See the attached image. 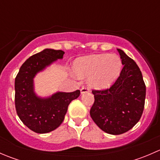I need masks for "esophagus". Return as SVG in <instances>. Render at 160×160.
Masks as SVG:
<instances>
[{"label": "esophagus", "mask_w": 160, "mask_h": 160, "mask_svg": "<svg viewBox=\"0 0 160 160\" xmlns=\"http://www.w3.org/2000/svg\"><path fill=\"white\" fill-rule=\"evenodd\" d=\"M80 92H81V93H88V92H90V89L89 88H87V87H82L81 89H80Z\"/></svg>", "instance_id": "esophagus-1"}]
</instances>
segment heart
<instances>
[{
	"instance_id": "heart-1",
	"label": "heart",
	"mask_w": 160,
	"mask_h": 160,
	"mask_svg": "<svg viewBox=\"0 0 160 160\" xmlns=\"http://www.w3.org/2000/svg\"><path fill=\"white\" fill-rule=\"evenodd\" d=\"M122 62L114 54H98L84 56L74 62L73 70L80 77H90L92 87L104 89L110 87L120 75Z\"/></svg>"
}]
</instances>
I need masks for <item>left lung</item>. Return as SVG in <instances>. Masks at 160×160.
Masks as SVG:
<instances>
[{
    "label": "left lung",
    "instance_id": "obj_1",
    "mask_svg": "<svg viewBox=\"0 0 160 160\" xmlns=\"http://www.w3.org/2000/svg\"><path fill=\"white\" fill-rule=\"evenodd\" d=\"M124 65L114 84L105 90H93L94 102L90 114L97 125L111 135L133 128L142 114L146 84L135 61L118 49Z\"/></svg>",
    "mask_w": 160,
    "mask_h": 160
}]
</instances>
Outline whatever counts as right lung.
I'll list each match as a JSON object with an SVG mask.
<instances>
[{
	"mask_svg": "<svg viewBox=\"0 0 160 160\" xmlns=\"http://www.w3.org/2000/svg\"><path fill=\"white\" fill-rule=\"evenodd\" d=\"M62 50L46 49L28 58L21 67L14 81V103L19 118L36 133H47L63 122L69 104L80 96L79 90L70 93L58 92L51 98L42 99L35 94L33 78L57 59H62Z\"/></svg>",
	"mask_w": 160,
	"mask_h": 160,
	"instance_id": "1",
	"label": "right lung"
}]
</instances>
